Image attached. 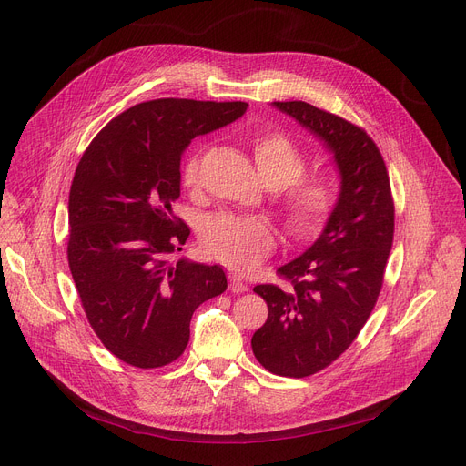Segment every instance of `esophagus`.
I'll list each match as a JSON object with an SVG mask.
<instances>
[{
  "label": "esophagus",
  "instance_id": "34e87169",
  "mask_svg": "<svg viewBox=\"0 0 466 466\" xmlns=\"http://www.w3.org/2000/svg\"><path fill=\"white\" fill-rule=\"evenodd\" d=\"M228 279H230V290L232 292H246V290H249V285L243 281V278L241 276H238V274H232V276H228Z\"/></svg>",
  "mask_w": 466,
  "mask_h": 466
}]
</instances>
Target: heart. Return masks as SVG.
Wrapping results in <instances>:
<instances>
[{
    "instance_id": "obj_1",
    "label": "heart",
    "mask_w": 466,
    "mask_h": 466,
    "mask_svg": "<svg viewBox=\"0 0 466 466\" xmlns=\"http://www.w3.org/2000/svg\"><path fill=\"white\" fill-rule=\"evenodd\" d=\"M253 157L262 181L272 188H283L281 211L290 234L308 238L321 230L330 217L338 185L330 174L300 177L306 157L300 147L283 132L258 134L251 141ZM204 151L196 149L181 167V183L194 188L200 179ZM204 249L236 272H253L262 258L276 248L274 228L262 218L218 213L202 228Z\"/></svg>"
}]
</instances>
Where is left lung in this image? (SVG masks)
<instances>
[{
    "label": "left lung",
    "mask_w": 466,
    "mask_h": 466,
    "mask_svg": "<svg viewBox=\"0 0 466 466\" xmlns=\"http://www.w3.org/2000/svg\"><path fill=\"white\" fill-rule=\"evenodd\" d=\"M323 141L339 176L325 228L279 268L290 289L257 285L268 319L251 348L268 372L306 378L344 353L370 317L393 246L395 208L381 153L351 122L306 102H274Z\"/></svg>",
    "instance_id": "obj_1"
}]
</instances>
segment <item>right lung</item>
I'll use <instances>...</instances> for the list:
<instances>
[{"label":"right lung","instance_id":"add662e5","mask_svg":"<svg viewBox=\"0 0 466 466\" xmlns=\"http://www.w3.org/2000/svg\"><path fill=\"white\" fill-rule=\"evenodd\" d=\"M246 111V102L137 104L92 139L76 169L69 270L90 327L122 362L158 369L176 360L194 309L227 290L218 264L167 258L190 234L174 215L185 149Z\"/></svg>","mask_w":466,"mask_h":466}]
</instances>
